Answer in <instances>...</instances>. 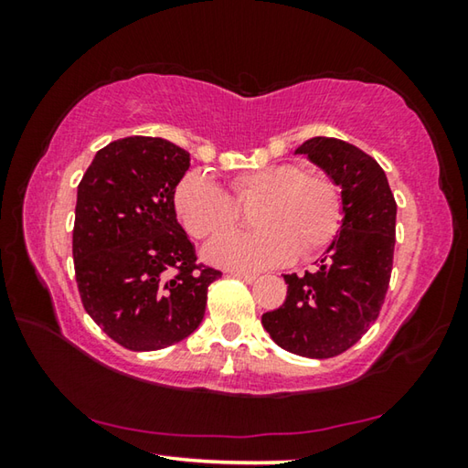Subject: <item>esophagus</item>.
<instances>
[{"label": "esophagus", "mask_w": 468, "mask_h": 468, "mask_svg": "<svg viewBox=\"0 0 468 468\" xmlns=\"http://www.w3.org/2000/svg\"><path fill=\"white\" fill-rule=\"evenodd\" d=\"M227 272L231 274V276H237V279H241V281H245V282H251V281H256V274H253V272L235 271V268H233V271H227Z\"/></svg>", "instance_id": "esophagus-1"}]
</instances>
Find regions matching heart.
<instances>
[{
  "instance_id": "b5f03b06",
  "label": "heart",
  "mask_w": 468,
  "mask_h": 468,
  "mask_svg": "<svg viewBox=\"0 0 468 468\" xmlns=\"http://www.w3.org/2000/svg\"><path fill=\"white\" fill-rule=\"evenodd\" d=\"M229 197L215 181L189 173L179 181L173 206L196 239H212L233 229L239 210L251 206L253 231L227 235L206 248L210 262L227 268H264L295 258H312L335 239L343 220V197L330 177L279 163L241 171L229 179Z\"/></svg>"
}]
</instances>
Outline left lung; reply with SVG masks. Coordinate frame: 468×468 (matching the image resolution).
Returning <instances> with one entry per match:
<instances>
[{
  "mask_svg": "<svg viewBox=\"0 0 468 468\" xmlns=\"http://www.w3.org/2000/svg\"><path fill=\"white\" fill-rule=\"evenodd\" d=\"M307 154L343 187V227L310 272L282 274L287 299L262 315V326L284 351L310 359L345 353L371 328L390 284L396 200L374 156L338 138H312Z\"/></svg>",
  "mask_w": 468,
  "mask_h": 468,
  "instance_id": "1",
  "label": "left lung"
}]
</instances>
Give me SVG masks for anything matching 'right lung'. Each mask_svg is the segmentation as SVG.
Listing matches in <instances>:
<instances>
[{
    "instance_id": "obj_1",
    "label": "right lung",
    "mask_w": 468,
    "mask_h": 468,
    "mask_svg": "<svg viewBox=\"0 0 468 468\" xmlns=\"http://www.w3.org/2000/svg\"><path fill=\"white\" fill-rule=\"evenodd\" d=\"M189 153L169 140L101 148L78 186L74 271L86 314L130 351H158L200 326L220 271L197 262L173 196Z\"/></svg>"
}]
</instances>
